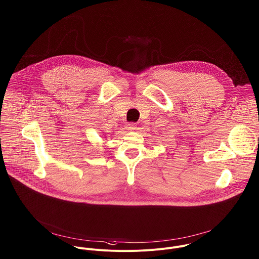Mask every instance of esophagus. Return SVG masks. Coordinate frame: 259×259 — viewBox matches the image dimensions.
<instances>
[{
    "label": "esophagus",
    "mask_w": 259,
    "mask_h": 259,
    "mask_svg": "<svg viewBox=\"0 0 259 259\" xmlns=\"http://www.w3.org/2000/svg\"><path fill=\"white\" fill-rule=\"evenodd\" d=\"M125 130L128 131V132H133L135 130H137V123L136 122H130L126 124L125 126Z\"/></svg>",
    "instance_id": "1"
}]
</instances>
